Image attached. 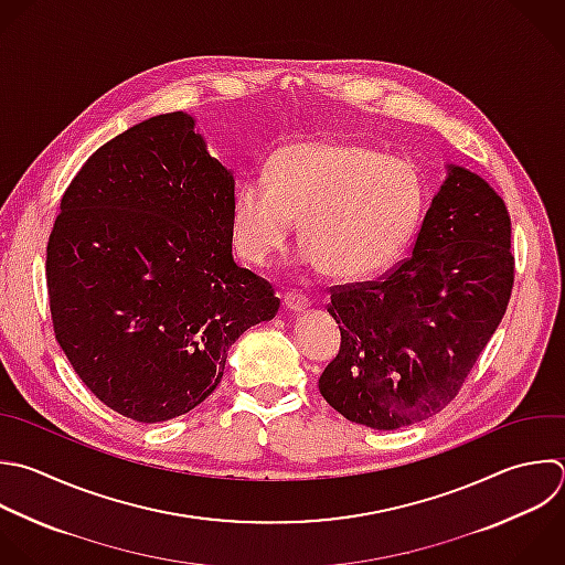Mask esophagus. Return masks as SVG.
Here are the masks:
<instances>
[{"instance_id": "34e87169", "label": "esophagus", "mask_w": 565, "mask_h": 565, "mask_svg": "<svg viewBox=\"0 0 565 565\" xmlns=\"http://www.w3.org/2000/svg\"><path fill=\"white\" fill-rule=\"evenodd\" d=\"M285 307H287L289 311H294V313H302V311L309 309V300H307L305 296L296 294V291H289V294L285 296Z\"/></svg>"}]
</instances>
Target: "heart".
Masks as SVG:
<instances>
[{
	"mask_svg": "<svg viewBox=\"0 0 565 565\" xmlns=\"http://www.w3.org/2000/svg\"><path fill=\"white\" fill-rule=\"evenodd\" d=\"M422 210L424 181L411 161L351 141H298L269 157L265 181L236 188L230 230L245 260L267 265L300 218L305 260L362 280L404 254Z\"/></svg>",
	"mask_w": 565,
	"mask_h": 565,
	"instance_id": "obj_1",
	"label": "heart"
}]
</instances>
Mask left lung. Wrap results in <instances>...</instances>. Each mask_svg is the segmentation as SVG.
Returning <instances> with one entry per match:
<instances>
[{"label": "left lung", "instance_id": "1", "mask_svg": "<svg viewBox=\"0 0 565 565\" xmlns=\"http://www.w3.org/2000/svg\"><path fill=\"white\" fill-rule=\"evenodd\" d=\"M510 216L475 172L446 163L411 258L377 282L331 289L340 351L322 397L347 419L395 430L433 417L497 331L512 289Z\"/></svg>", "mask_w": 565, "mask_h": 565}]
</instances>
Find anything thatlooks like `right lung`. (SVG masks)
<instances>
[{"label": "right lung", "mask_w": 565, "mask_h": 565, "mask_svg": "<svg viewBox=\"0 0 565 565\" xmlns=\"http://www.w3.org/2000/svg\"><path fill=\"white\" fill-rule=\"evenodd\" d=\"M234 185L196 119L168 113L102 146L62 199L46 256L55 335L130 419L190 413L230 347L278 313L271 285L232 256Z\"/></svg>", "instance_id": "obj_1"}]
</instances>
